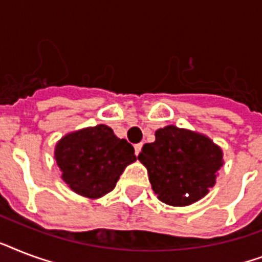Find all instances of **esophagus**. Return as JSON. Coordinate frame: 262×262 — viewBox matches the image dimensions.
<instances>
[{"label": "esophagus", "mask_w": 262, "mask_h": 262, "mask_svg": "<svg viewBox=\"0 0 262 262\" xmlns=\"http://www.w3.org/2000/svg\"><path fill=\"white\" fill-rule=\"evenodd\" d=\"M141 148H143V144H141V143H140V144H136V145H135L136 155H139L140 151H141Z\"/></svg>", "instance_id": "1"}]
</instances>
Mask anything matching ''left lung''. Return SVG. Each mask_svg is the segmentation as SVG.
<instances>
[{"mask_svg": "<svg viewBox=\"0 0 262 262\" xmlns=\"http://www.w3.org/2000/svg\"><path fill=\"white\" fill-rule=\"evenodd\" d=\"M139 160L147 167L152 190L162 203L186 207L208 194L223 166V151L208 136L174 125L155 132Z\"/></svg>", "mask_w": 262, "mask_h": 262, "instance_id": "obj_1", "label": "left lung"}]
</instances>
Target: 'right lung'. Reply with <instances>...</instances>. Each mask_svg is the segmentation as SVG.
<instances>
[{"mask_svg":"<svg viewBox=\"0 0 262 262\" xmlns=\"http://www.w3.org/2000/svg\"><path fill=\"white\" fill-rule=\"evenodd\" d=\"M54 159L68 187L95 200L114 189L126 166L136 162V155L126 140L100 123L63 136L55 144Z\"/></svg>","mask_w":262,"mask_h":262,"instance_id":"1","label":"right lung"}]
</instances>
